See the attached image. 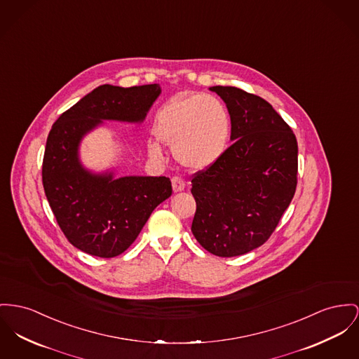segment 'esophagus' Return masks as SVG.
I'll return each mask as SVG.
<instances>
[{
    "label": "esophagus",
    "mask_w": 359,
    "mask_h": 359,
    "mask_svg": "<svg viewBox=\"0 0 359 359\" xmlns=\"http://www.w3.org/2000/svg\"><path fill=\"white\" fill-rule=\"evenodd\" d=\"M171 185H172V191H175V193L185 189V181L181 177H174L171 180Z\"/></svg>",
    "instance_id": "obj_1"
}]
</instances>
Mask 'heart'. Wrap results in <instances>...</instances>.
Masks as SVG:
<instances>
[{
    "instance_id": "1",
    "label": "heart",
    "mask_w": 359,
    "mask_h": 359,
    "mask_svg": "<svg viewBox=\"0 0 359 359\" xmlns=\"http://www.w3.org/2000/svg\"><path fill=\"white\" fill-rule=\"evenodd\" d=\"M158 139L174 148L175 158L194 170L212 166L227 149L231 121L224 104L214 95H193L166 104L156 117ZM161 155L159 144H149Z\"/></svg>"
}]
</instances>
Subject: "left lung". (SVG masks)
<instances>
[{
    "mask_svg": "<svg viewBox=\"0 0 359 359\" xmlns=\"http://www.w3.org/2000/svg\"><path fill=\"white\" fill-rule=\"evenodd\" d=\"M223 99L233 144L191 180L196 214L191 233L219 257L262 246L290 205L298 172L295 135L260 96L236 87L210 88Z\"/></svg>",
    "mask_w": 359,
    "mask_h": 359,
    "instance_id": "8db88e82",
    "label": "left lung"
}]
</instances>
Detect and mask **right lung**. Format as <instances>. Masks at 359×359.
Here are the masks:
<instances>
[{"instance_id": "1", "label": "right lung", "mask_w": 359, "mask_h": 359, "mask_svg": "<svg viewBox=\"0 0 359 359\" xmlns=\"http://www.w3.org/2000/svg\"><path fill=\"white\" fill-rule=\"evenodd\" d=\"M159 84L122 88L99 86L54 122L48 133L42 181L50 208L74 248L110 259L140 234L152 211L171 196L168 177L128 175L84 168L79 149L103 121L142 123L161 95Z\"/></svg>"}]
</instances>
